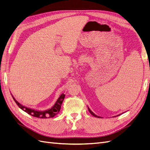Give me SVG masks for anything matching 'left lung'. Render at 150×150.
<instances>
[{
    "instance_id": "8db88e82",
    "label": "left lung",
    "mask_w": 150,
    "mask_h": 150,
    "mask_svg": "<svg viewBox=\"0 0 150 150\" xmlns=\"http://www.w3.org/2000/svg\"><path fill=\"white\" fill-rule=\"evenodd\" d=\"M88 110H89V112H90V113H91V115H92L93 116H94V117H99V118H101V117H100V116H97L96 115H95V114H94V112H93V111H92L91 110H90V109H89V108L88 106ZM120 115H117V116H120ZM116 116H115V117H116Z\"/></svg>"
}]
</instances>
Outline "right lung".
Returning <instances> with one entry per match:
<instances>
[{
    "instance_id": "add662e5",
    "label": "right lung",
    "mask_w": 150,
    "mask_h": 150,
    "mask_svg": "<svg viewBox=\"0 0 150 150\" xmlns=\"http://www.w3.org/2000/svg\"><path fill=\"white\" fill-rule=\"evenodd\" d=\"M11 95L12 96V98L13 99V100H14V101L17 104L18 106H19L22 110H23L27 113H28L29 115L31 116L36 117H39V118H49V117H52L54 116H55L57 113L60 111L61 104L65 98L64 94H61V96L59 97L57 100L56 101L55 104H54V106L46 110L39 111V110H34V109L23 106L22 104H21L16 100L12 94Z\"/></svg>"
}]
</instances>
